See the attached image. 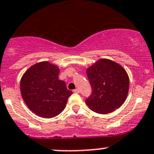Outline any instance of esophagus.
Returning <instances> with one entry per match:
<instances>
[{
  "instance_id": "esophagus-1",
  "label": "esophagus",
  "mask_w": 154,
  "mask_h": 154,
  "mask_svg": "<svg viewBox=\"0 0 154 154\" xmlns=\"http://www.w3.org/2000/svg\"><path fill=\"white\" fill-rule=\"evenodd\" d=\"M73 92H74V93H79V92H80V90H79L78 89H74Z\"/></svg>"
}]
</instances>
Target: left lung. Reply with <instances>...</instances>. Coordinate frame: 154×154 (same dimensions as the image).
Returning a JSON list of instances; mask_svg holds the SVG:
<instances>
[{
    "instance_id": "obj_1",
    "label": "left lung",
    "mask_w": 154,
    "mask_h": 154,
    "mask_svg": "<svg viewBox=\"0 0 154 154\" xmlns=\"http://www.w3.org/2000/svg\"><path fill=\"white\" fill-rule=\"evenodd\" d=\"M92 86L86 104L92 111L106 114L123 105L127 98L129 78L126 70L110 59H101L86 68Z\"/></svg>"
}]
</instances>
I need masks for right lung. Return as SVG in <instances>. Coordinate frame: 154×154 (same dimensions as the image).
<instances>
[{"label": "right lung", "mask_w": 154, "mask_h": 154, "mask_svg": "<svg viewBox=\"0 0 154 154\" xmlns=\"http://www.w3.org/2000/svg\"><path fill=\"white\" fill-rule=\"evenodd\" d=\"M59 68L48 61L31 65L20 80L22 99L36 115L53 118L62 113L71 91L65 83L59 80Z\"/></svg>", "instance_id": "1"}]
</instances>
